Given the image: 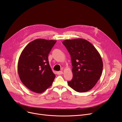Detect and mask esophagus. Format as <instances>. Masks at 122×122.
<instances>
[{
	"label": "esophagus",
	"instance_id": "obj_1",
	"mask_svg": "<svg viewBox=\"0 0 122 122\" xmlns=\"http://www.w3.org/2000/svg\"><path fill=\"white\" fill-rule=\"evenodd\" d=\"M63 74V71H58V72H57V74L60 75H62Z\"/></svg>",
	"mask_w": 122,
	"mask_h": 122
}]
</instances>
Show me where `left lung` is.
<instances>
[{
    "label": "left lung",
    "mask_w": 122,
    "mask_h": 122,
    "mask_svg": "<svg viewBox=\"0 0 122 122\" xmlns=\"http://www.w3.org/2000/svg\"><path fill=\"white\" fill-rule=\"evenodd\" d=\"M71 56L73 79L68 85L79 92L92 89L100 79L103 62L98 51L87 41L77 38L63 41Z\"/></svg>",
    "instance_id": "8db88e82"
}]
</instances>
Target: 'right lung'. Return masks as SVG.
<instances>
[{
    "instance_id": "right-lung-1",
    "label": "right lung",
    "mask_w": 122,
    "mask_h": 122,
    "mask_svg": "<svg viewBox=\"0 0 122 122\" xmlns=\"http://www.w3.org/2000/svg\"><path fill=\"white\" fill-rule=\"evenodd\" d=\"M56 41L37 39L25 47L19 57L18 72L23 84L30 90L42 93L52 85L55 75L48 61V54Z\"/></svg>"
}]
</instances>
